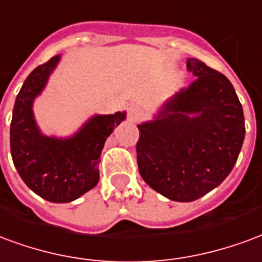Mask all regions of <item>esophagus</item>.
<instances>
[{"instance_id":"obj_1","label":"esophagus","mask_w":262,"mask_h":262,"mask_svg":"<svg viewBox=\"0 0 262 262\" xmlns=\"http://www.w3.org/2000/svg\"><path fill=\"white\" fill-rule=\"evenodd\" d=\"M127 116H128L129 121H133V123H137L139 121L142 116H144V112H142V108L137 106V104H133V106H129L128 107V113H127Z\"/></svg>"}]
</instances>
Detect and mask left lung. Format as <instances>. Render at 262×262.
<instances>
[{
  "label": "left lung",
  "instance_id": "obj_1",
  "mask_svg": "<svg viewBox=\"0 0 262 262\" xmlns=\"http://www.w3.org/2000/svg\"><path fill=\"white\" fill-rule=\"evenodd\" d=\"M195 81L139 124L137 162L145 183L171 201H195L222 183L244 141L242 103L226 76L195 58Z\"/></svg>",
  "mask_w": 262,
  "mask_h": 262
}]
</instances>
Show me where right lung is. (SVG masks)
<instances>
[{
  "mask_svg": "<svg viewBox=\"0 0 262 262\" xmlns=\"http://www.w3.org/2000/svg\"><path fill=\"white\" fill-rule=\"evenodd\" d=\"M60 55L34 68L19 91L11 121V155L20 179L50 202H71L99 181V156L125 113L93 116L70 138L46 137L34 121L33 102L45 89Z\"/></svg>",
  "mask_w": 262,
  "mask_h": 262,
  "instance_id": "1",
  "label": "right lung"
}]
</instances>
